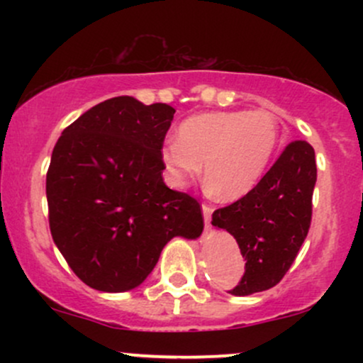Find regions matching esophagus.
I'll return each mask as SVG.
<instances>
[{
    "mask_svg": "<svg viewBox=\"0 0 363 363\" xmlns=\"http://www.w3.org/2000/svg\"><path fill=\"white\" fill-rule=\"evenodd\" d=\"M201 211H203V218H205V225L206 227H210L211 223V213H213V210H211L208 205H203L201 206Z\"/></svg>",
    "mask_w": 363,
    "mask_h": 363,
    "instance_id": "1",
    "label": "esophagus"
}]
</instances>
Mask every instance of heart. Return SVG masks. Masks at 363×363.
I'll return each instance as SVG.
<instances>
[{"mask_svg": "<svg viewBox=\"0 0 363 363\" xmlns=\"http://www.w3.org/2000/svg\"><path fill=\"white\" fill-rule=\"evenodd\" d=\"M277 145L272 112L210 111L182 121L177 140H169L160 157L176 187H184L205 167L208 191L237 201L261 181Z\"/></svg>", "mask_w": 363, "mask_h": 363, "instance_id": "b5f03b06", "label": "heart"}]
</instances>
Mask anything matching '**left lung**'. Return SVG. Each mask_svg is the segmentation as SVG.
<instances>
[{
  "instance_id": "8db88e82",
  "label": "left lung",
  "mask_w": 363,
  "mask_h": 363,
  "mask_svg": "<svg viewBox=\"0 0 363 363\" xmlns=\"http://www.w3.org/2000/svg\"><path fill=\"white\" fill-rule=\"evenodd\" d=\"M318 169L314 148L294 141L249 194L216 210L211 225L239 244L245 273L228 294L268 290L285 277L311 227Z\"/></svg>"
}]
</instances>
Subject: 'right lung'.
<instances>
[{
	"mask_svg": "<svg viewBox=\"0 0 363 363\" xmlns=\"http://www.w3.org/2000/svg\"><path fill=\"white\" fill-rule=\"evenodd\" d=\"M174 114L167 104L109 99L69 124L52 150L45 177L52 240L91 289H136L170 239L201 235L199 203L162 177Z\"/></svg>",
	"mask_w": 363,
	"mask_h": 363,
	"instance_id": "add662e5",
	"label": "right lung"
}]
</instances>
